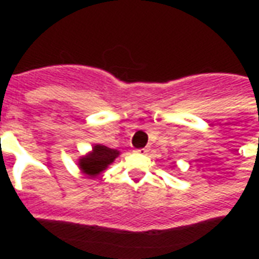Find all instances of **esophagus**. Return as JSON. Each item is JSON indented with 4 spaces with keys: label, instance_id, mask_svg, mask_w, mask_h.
<instances>
[{
    "label": "esophagus",
    "instance_id": "esophagus-1",
    "mask_svg": "<svg viewBox=\"0 0 259 259\" xmlns=\"http://www.w3.org/2000/svg\"><path fill=\"white\" fill-rule=\"evenodd\" d=\"M136 152H139V154H147L148 148H139V150H136Z\"/></svg>",
    "mask_w": 259,
    "mask_h": 259
}]
</instances>
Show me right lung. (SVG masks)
Segmentation results:
<instances>
[{
  "mask_svg": "<svg viewBox=\"0 0 259 259\" xmlns=\"http://www.w3.org/2000/svg\"><path fill=\"white\" fill-rule=\"evenodd\" d=\"M118 155L119 151H116V150L98 144L93 148V152L90 155L80 158L79 165L85 175L94 178L97 175L101 174L102 170H105L108 165L112 163L113 159Z\"/></svg>",
  "mask_w": 259,
  "mask_h": 259,
  "instance_id": "right-lung-1",
  "label": "right lung"
}]
</instances>
